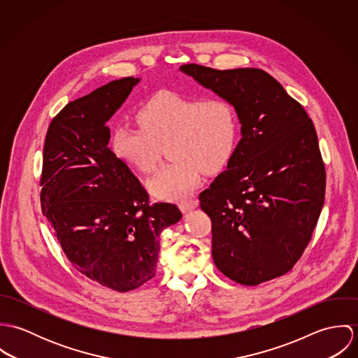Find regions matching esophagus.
<instances>
[{"mask_svg": "<svg viewBox=\"0 0 358 358\" xmlns=\"http://www.w3.org/2000/svg\"><path fill=\"white\" fill-rule=\"evenodd\" d=\"M199 205V201L196 199H189V200H183L179 203V208L182 212H189L192 209H194Z\"/></svg>", "mask_w": 358, "mask_h": 358, "instance_id": "1", "label": "esophagus"}]
</instances>
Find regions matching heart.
<instances>
[{"label": "heart", "mask_w": 358, "mask_h": 358, "mask_svg": "<svg viewBox=\"0 0 358 358\" xmlns=\"http://www.w3.org/2000/svg\"><path fill=\"white\" fill-rule=\"evenodd\" d=\"M141 128L117 125L111 150L142 173H152L162 148L173 158L149 182L155 197L173 200L189 194L203 172L216 173L233 158L240 120L233 103L222 96L203 98L162 91L149 98L136 114Z\"/></svg>", "instance_id": "b5f03b06"}]
</instances>
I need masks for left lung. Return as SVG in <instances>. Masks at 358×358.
I'll return each instance as SVG.
<instances>
[{
	"label": "left lung",
	"mask_w": 358,
	"mask_h": 358,
	"mask_svg": "<svg viewBox=\"0 0 358 358\" xmlns=\"http://www.w3.org/2000/svg\"><path fill=\"white\" fill-rule=\"evenodd\" d=\"M237 108L243 138L200 193L212 223V257L230 280L257 285L291 271L306 250L325 197V165L311 118L260 69L180 66Z\"/></svg>",
	"instance_id": "8db88e82"
}]
</instances>
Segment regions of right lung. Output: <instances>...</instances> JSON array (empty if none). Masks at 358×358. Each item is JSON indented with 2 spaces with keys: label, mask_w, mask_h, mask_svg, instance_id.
<instances>
[{
  "label": "right lung",
  "mask_w": 358,
  "mask_h": 358,
  "mask_svg": "<svg viewBox=\"0 0 358 358\" xmlns=\"http://www.w3.org/2000/svg\"><path fill=\"white\" fill-rule=\"evenodd\" d=\"M138 81L115 80L67 103L50 124L40 179L43 213L70 263L118 292L153 278L159 234L182 217L175 204H152L129 166L107 148L106 122Z\"/></svg>",
  "instance_id": "1"
}]
</instances>
